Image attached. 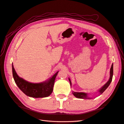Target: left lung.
<instances>
[{
    "label": "left lung",
    "instance_id": "left-lung-1",
    "mask_svg": "<svg viewBox=\"0 0 124 124\" xmlns=\"http://www.w3.org/2000/svg\"><path fill=\"white\" fill-rule=\"evenodd\" d=\"M113 64L111 65V67L110 68V78L108 80V81L106 83V84L103 86V87L99 90V93L100 94H102L103 92L105 91V90L107 89L109 85L110 84V83L112 81V79H113ZM69 81L70 83V85H71V82L70 79L69 78ZM73 94L76 97L78 98H81V99H90L87 97V94L84 93H76V92H73Z\"/></svg>",
    "mask_w": 124,
    "mask_h": 124
}]
</instances>
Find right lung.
<instances>
[{"label":"right lung","instance_id":"obj_1","mask_svg":"<svg viewBox=\"0 0 124 124\" xmlns=\"http://www.w3.org/2000/svg\"><path fill=\"white\" fill-rule=\"evenodd\" d=\"M12 70L14 79L17 85L26 95L33 98H43L50 96L53 91L55 78L59 72H57L47 81L33 83L26 81L17 75L13 65Z\"/></svg>","mask_w":124,"mask_h":124}]
</instances>
